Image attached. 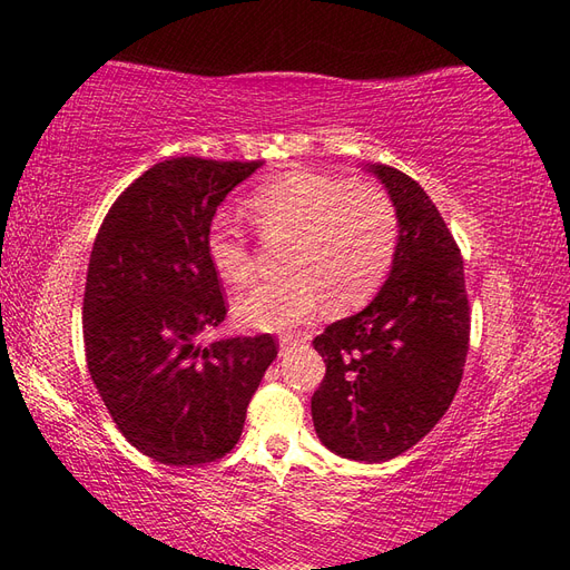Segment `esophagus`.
Here are the masks:
<instances>
[{
    "label": "esophagus",
    "instance_id": "1",
    "mask_svg": "<svg viewBox=\"0 0 570 570\" xmlns=\"http://www.w3.org/2000/svg\"><path fill=\"white\" fill-rule=\"evenodd\" d=\"M298 343H301L298 335H284L282 341H278V350H282V353H288V350H294Z\"/></svg>",
    "mask_w": 570,
    "mask_h": 570
}]
</instances>
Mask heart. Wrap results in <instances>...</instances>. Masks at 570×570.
Here are the masks:
<instances>
[{"label": "heart", "instance_id": "1", "mask_svg": "<svg viewBox=\"0 0 570 570\" xmlns=\"http://www.w3.org/2000/svg\"><path fill=\"white\" fill-rule=\"evenodd\" d=\"M247 213L264 235L292 242L284 254L288 274L257 284L233 304L245 328L288 331L316 316L325 298L333 311L355 308L377 292L392 266L396 210L367 180L292 171L254 190ZM205 252L223 282L239 286L252 276L249 239L225 215L208 225Z\"/></svg>", "mask_w": 570, "mask_h": 570}]
</instances>
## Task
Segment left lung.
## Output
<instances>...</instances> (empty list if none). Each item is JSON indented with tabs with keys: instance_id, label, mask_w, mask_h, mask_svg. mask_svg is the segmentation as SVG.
<instances>
[{
	"instance_id": "8db88e82",
	"label": "left lung",
	"mask_w": 570,
	"mask_h": 570,
	"mask_svg": "<svg viewBox=\"0 0 570 570\" xmlns=\"http://www.w3.org/2000/svg\"><path fill=\"white\" fill-rule=\"evenodd\" d=\"M362 168L394 205L396 252L377 296L313 341L325 377L311 416L335 455L382 463L416 445L451 406L470 308L460 249L426 190L392 166Z\"/></svg>"
}]
</instances>
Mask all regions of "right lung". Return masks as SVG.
Segmentation results:
<instances>
[{"label": "right lung", "mask_w": 570, "mask_h": 570, "mask_svg": "<svg viewBox=\"0 0 570 570\" xmlns=\"http://www.w3.org/2000/svg\"><path fill=\"white\" fill-rule=\"evenodd\" d=\"M264 161L176 156L144 171L107 213L82 298L90 377L125 439L164 465L235 448L276 357L272 335H198L225 321L205 252L217 205Z\"/></svg>", "instance_id": "1"}]
</instances>
